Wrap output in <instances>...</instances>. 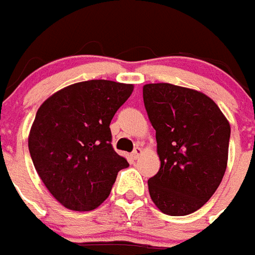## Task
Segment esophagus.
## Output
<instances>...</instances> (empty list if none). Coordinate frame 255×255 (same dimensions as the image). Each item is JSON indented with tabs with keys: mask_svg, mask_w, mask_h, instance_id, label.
<instances>
[{
	"mask_svg": "<svg viewBox=\"0 0 255 255\" xmlns=\"http://www.w3.org/2000/svg\"><path fill=\"white\" fill-rule=\"evenodd\" d=\"M140 154H142V148L135 147L133 150V152H131V156H133V159H138L140 156Z\"/></svg>",
	"mask_w": 255,
	"mask_h": 255,
	"instance_id": "esophagus-1",
	"label": "esophagus"
}]
</instances>
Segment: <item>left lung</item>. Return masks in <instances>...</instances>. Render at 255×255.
Segmentation results:
<instances>
[{
    "mask_svg": "<svg viewBox=\"0 0 255 255\" xmlns=\"http://www.w3.org/2000/svg\"><path fill=\"white\" fill-rule=\"evenodd\" d=\"M143 103L160 159L158 174L147 182L151 200L168 216L193 213L223 180L231 125L215 101L195 89L146 84Z\"/></svg>",
    "mask_w": 255,
    "mask_h": 255,
    "instance_id": "8db88e82",
    "label": "left lung"
}]
</instances>
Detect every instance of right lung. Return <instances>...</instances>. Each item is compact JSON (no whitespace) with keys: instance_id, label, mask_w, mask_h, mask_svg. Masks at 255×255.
I'll list each match as a JSON object with an SVG mask.
<instances>
[{"instance_id":"right-lung-1","label":"right lung","mask_w":255,"mask_h":255,"mask_svg":"<svg viewBox=\"0 0 255 255\" xmlns=\"http://www.w3.org/2000/svg\"><path fill=\"white\" fill-rule=\"evenodd\" d=\"M133 84L88 80L48 97L28 134L32 163L66 208L93 211L109 196L118 171L129 166L112 146L111 121Z\"/></svg>"}]
</instances>
